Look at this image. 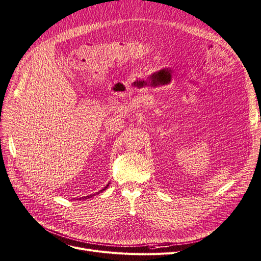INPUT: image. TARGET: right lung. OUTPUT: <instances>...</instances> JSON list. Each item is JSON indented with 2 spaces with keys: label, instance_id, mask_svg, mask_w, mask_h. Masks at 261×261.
<instances>
[{
  "label": "right lung",
  "instance_id": "right-lung-1",
  "mask_svg": "<svg viewBox=\"0 0 261 261\" xmlns=\"http://www.w3.org/2000/svg\"><path fill=\"white\" fill-rule=\"evenodd\" d=\"M108 186H109V185H108ZM107 186V187H108ZM107 187H105L103 189H102V190H100L99 192H101V191H103V190H106V189H107ZM99 192H98V193H99ZM98 193H96V194H98ZM95 194H91V195H88V196H85V197H83V199H89V197H92V196H94Z\"/></svg>",
  "mask_w": 261,
  "mask_h": 261
}]
</instances>
